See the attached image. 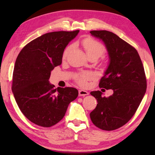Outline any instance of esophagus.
Returning <instances> with one entry per match:
<instances>
[{
  "instance_id": "1",
  "label": "esophagus",
  "mask_w": 155,
  "mask_h": 155,
  "mask_svg": "<svg viewBox=\"0 0 155 155\" xmlns=\"http://www.w3.org/2000/svg\"><path fill=\"white\" fill-rule=\"evenodd\" d=\"M87 95H89L88 91L85 90H81L78 91V96H85Z\"/></svg>"
}]
</instances>
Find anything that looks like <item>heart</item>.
Wrapping results in <instances>:
<instances>
[{
  "mask_svg": "<svg viewBox=\"0 0 155 155\" xmlns=\"http://www.w3.org/2000/svg\"><path fill=\"white\" fill-rule=\"evenodd\" d=\"M81 44H82L88 57H95L98 58V57L103 55L106 51L105 47L103 44L90 38L84 39L81 41ZM72 46H68L65 49L64 54H63V58H66ZM91 77H92V75L90 73H79L76 76L75 78L77 80V82L80 85L86 86L87 85V81L91 79Z\"/></svg>",
  "mask_w": 155,
  "mask_h": 155,
  "instance_id": "b5f03b06",
  "label": "heart"
}]
</instances>
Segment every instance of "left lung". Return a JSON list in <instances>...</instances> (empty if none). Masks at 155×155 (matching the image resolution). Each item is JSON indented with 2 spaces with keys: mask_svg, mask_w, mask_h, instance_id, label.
I'll return each mask as SVG.
<instances>
[{
  "mask_svg": "<svg viewBox=\"0 0 155 155\" xmlns=\"http://www.w3.org/2000/svg\"><path fill=\"white\" fill-rule=\"evenodd\" d=\"M90 33L103 41L109 57L99 87L114 90L109 97L101 91H91L98 104L90 118L101 129L113 130L129 121L140 106L147 87L145 72L137 50L127 41L108 31Z\"/></svg>",
  "mask_w": 155,
  "mask_h": 155,
  "instance_id": "8db88e82",
  "label": "left lung"
}]
</instances>
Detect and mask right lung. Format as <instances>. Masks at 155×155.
Instances as JSON below:
<instances>
[{"label": "right lung", "instance_id": "1", "mask_svg": "<svg viewBox=\"0 0 155 155\" xmlns=\"http://www.w3.org/2000/svg\"><path fill=\"white\" fill-rule=\"evenodd\" d=\"M78 32L46 33L27 44L18 55L12 91L20 111L34 124L43 127L56 124L77 98L76 88H54L48 80L54 67L61 64L65 47Z\"/></svg>", "mask_w": 155, "mask_h": 155}]
</instances>
